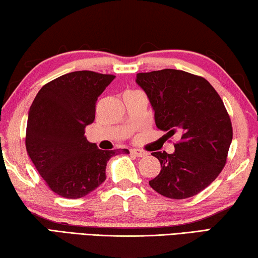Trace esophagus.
<instances>
[{
  "instance_id": "obj_1",
  "label": "esophagus",
  "mask_w": 258,
  "mask_h": 258,
  "mask_svg": "<svg viewBox=\"0 0 258 258\" xmlns=\"http://www.w3.org/2000/svg\"><path fill=\"white\" fill-rule=\"evenodd\" d=\"M131 154L134 155L135 157H145L147 156V152L140 149H131Z\"/></svg>"
}]
</instances>
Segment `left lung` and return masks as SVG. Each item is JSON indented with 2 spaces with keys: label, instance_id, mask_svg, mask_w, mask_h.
Listing matches in <instances>:
<instances>
[{
  "label": "left lung",
  "instance_id": "left-lung-1",
  "mask_svg": "<svg viewBox=\"0 0 258 258\" xmlns=\"http://www.w3.org/2000/svg\"><path fill=\"white\" fill-rule=\"evenodd\" d=\"M135 82L149 99L157 127L180 135L173 154H151L161 169L150 186L171 199L196 196L223 169L232 142L223 101L205 78L176 69L140 73Z\"/></svg>",
  "mask_w": 258,
  "mask_h": 258
}]
</instances>
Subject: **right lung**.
Masks as SVG:
<instances>
[{"label":"right lung","instance_id":"obj_1","mask_svg":"<svg viewBox=\"0 0 258 258\" xmlns=\"http://www.w3.org/2000/svg\"><path fill=\"white\" fill-rule=\"evenodd\" d=\"M115 77L89 71L66 74L43 86L30 106L26 149L61 197H85L106 180L107 163L117 151L100 150L84 130L93 123L98 97Z\"/></svg>","mask_w":258,"mask_h":258}]
</instances>
